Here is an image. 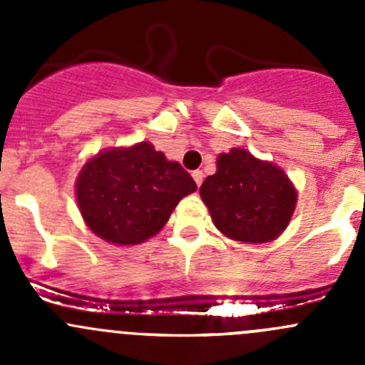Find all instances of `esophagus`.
Returning <instances> with one entry per match:
<instances>
[{
	"label": "esophagus",
	"instance_id": "34e87169",
	"mask_svg": "<svg viewBox=\"0 0 365 365\" xmlns=\"http://www.w3.org/2000/svg\"><path fill=\"white\" fill-rule=\"evenodd\" d=\"M192 178H194V182L197 183V187H200L201 183H203V171H200V169L192 171Z\"/></svg>",
	"mask_w": 365,
	"mask_h": 365
}]
</instances>
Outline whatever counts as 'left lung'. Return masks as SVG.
Returning <instances> with one entry per match:
<instances>
[{
  "label": "left lung",
  "mask_w": 365,
  "mask_h": 365,
  "mask_svg": "<svg viewBox=\"0 0 365 365\" xmlns=\"http://www.w3.org/2000/svg\"><path fill=\"white\" fill-rule=\"evenodd\" d=\"M200 194L217 230L247 244L275 240L297 205V190L288 175L244 148H231L217 157L215 175L205 180Z\"/></svg>",
  "instance_id": "1"
}]
</instances>
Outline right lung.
<instances>
[{
    "mask_svg": "<svg viewBox=\"0 0 365 365\" xmlns=\"http://www.w3.org/2000/svg\"><path fill=\"white\" fill-rule=\"evenodd\" d=\"M196 189L178 162L146 141L104 150L83 165L76 182L84 222L116 245L143 244L159 233L180 200Z\"/></svg>",
    "mask_w": 365,
    "mask_h": 365,
    "instance_id": "right-lung-1",
    "label": "right lung"
}]
</instances>
